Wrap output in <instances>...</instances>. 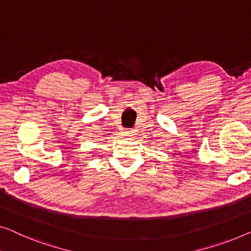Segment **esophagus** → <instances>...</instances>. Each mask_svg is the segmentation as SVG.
Listing matches in <instances>:
<instances>
[{"instance_id":"esophagus-1","label":"esophagus","mask_w":251,"mask_h":251,"mask_svg":"<svg viewBox=\"0 0 251 251\" xmlns=\"http://www.w3.org/2000/svg\"><path fill=\"white\" fill-rule=\"evenodd\" d=\"M132 133H133L132 129H125L124 130V134H126V135H130Z\"/></svg>"}]
</instances>
